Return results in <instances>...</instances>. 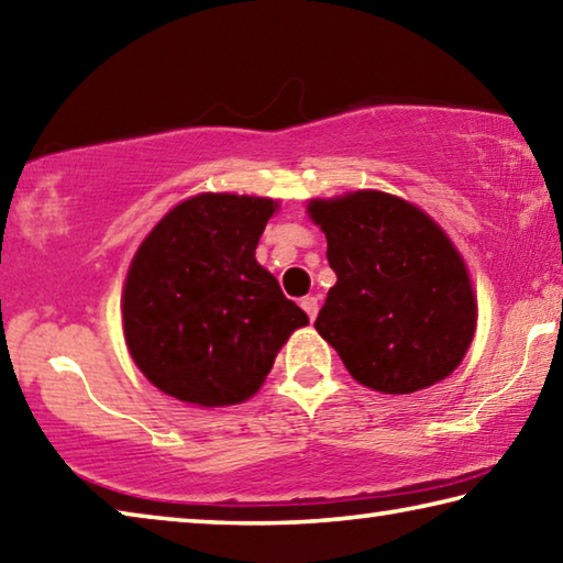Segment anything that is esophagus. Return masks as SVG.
Returning a JSON list of instances; mask_svg holds the SVG:
<instances>
[{"label": "esophagus", "mask_w": 563, "mask_h": 563, "mask_svg": "<svg viewBox=\"0 0 563 563\" xmlns=\"http://www.w3.org/2000/svg\"><path fill=\"white\" fill-rule=\"evenodd\" d=\"M300 305H302V310L308 312L310 320L318 318V298H312V295H310V298H302Z\"/></svg>", "instance_id": "1"}]
</instances>
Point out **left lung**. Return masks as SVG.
Instances as JSON below:
<instances>
[{"instance_id":"left-lung-1","label":"left lung","mask_w":563,"mask_h":563,"mask_svg":"<svg viewBox=\"0 0 563 563\" xmlns=\"http://www.w3.org/2000/svg\"><path fill=\"white\" fill-rule=\"evenodd\" d=\"M338 283L316 330L360 385L409 395L460 365L476 298L454 243L430 216L383 190L310 201Z\"/></svg>"}]
</instances>
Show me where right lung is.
Returning a JSON list of instances; mask_svg holds the SVG:
<instances>
[{
  "label": "right lung",
  "instance_id": "obj_1",
  "mask_svg": "<svg viewBox=\"0 0 563 563\" xmlns=\"http://www.w3.org/2000/svg\"><path fill=\"white\" fill-rule=\"evenodd\" d=\"M271 198L201 194L178 203L133 255L123 335L161 393L198 407L245 402L308 316L255 261Z\"/></svg>",
  "mask_w": 563,
  "mask_h": 563
}]
</instances>
